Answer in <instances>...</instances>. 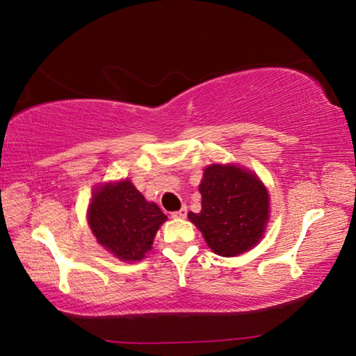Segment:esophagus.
Segmentation results:
<instances>
[{
    "instance_id": "obj_1",
    "label": "esophagus",
    "mask_w": 356,
    "mask_h": 356,
    "mask_svg": "<svg viewBox=\"0 0 356 356\" xmlns=\"http://www.w3.org/2000/svg\"><path fill=\"white\" fill-rule=\"evenodd\" d=\"M186 214H188V209H186V207H184V208H180L179 211H176V213H171V217L172 218H185Z\"/></svg>"
}]
</instances>
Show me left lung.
<instances>
[{"label":"left lung","mask_w":356,"mask_h":356,"mask_svg":"<svg viewBox=\"0 0 356 356\" xmlns=\"http://www.w3.org/2000/svg\"><path fill=\"white\" fill-rule=\"evenodd\" d=\"M199 191L200 213L188 218L216 254L236 257L259 243L269 217V195L255 174L236 165H211Z\"/></svg>","instance_id":"obj_1"}]
</instances>
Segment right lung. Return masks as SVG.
Instances as JSON below:
<instances>
[{
  "mask_svg": "<svg viewBox=\"0 0 356 356\" xmlns=\"http://www.w3.org/2000/svg\"><path fill=\"white\" fill-rule=\"evenodd\" d=\"M165 220L161 208L148 203L128 180L96 190L88 211L97 241L124 261L142 260Z\"/></svg>",
  "mask_w": 356,
  "mask_h": 356,
  "instance_id": "1",
  "label": "right lung"
}]
</instances>
